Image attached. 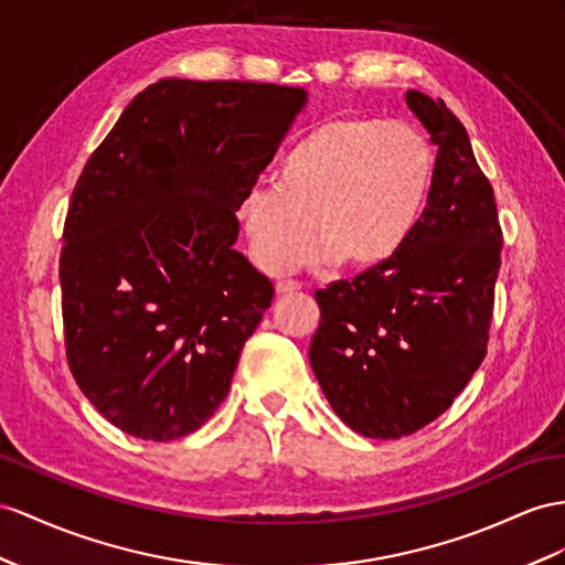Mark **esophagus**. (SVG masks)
<instances>
[{
    "label": "esophagus",
    "instance_id": "1",
    "mask_svg": "<svg viewBox=\"0 0 565 565\" xmlns=\"http://www.w3.org/2000/svg\"><path fill=\"white\" fill-rule=\"evenodd\" d=\"M298 291H300V284H298V281L288 279V281H279V284H277V294H279V296H294V294H298Z\"/></svg>",
    "mask_w": 565,
    "mask_h": 565
}]
</instances>
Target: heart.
<instances>
[{
  "mask_svg": "<svg viewBox=\"0 0 565 565\" xmlns=\"http://www.w3.org/2000/svg\"><path fill=\"white\" fill-rule=\"evenodd\" d=\"M434 173L429 140L406 124L337 117L288 148L274 188H253L241 220L257 265L286 274L308 259L374 271L403 250Z\"/></svg>",
  "mask_w": 565,
  "mask_h": 565,
  "instance_id": "b5f03b06",
  "label": "heart"
}]
</instances>
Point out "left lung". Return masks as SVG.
Here are the masks:
<instances>
[{"mask_svg":"<svg viewBox=\"0 0 565 565\" xmlns=\"http://www.w3.org/2000/svg\"><path fill=\"white\" fill-rule=\"evenodd\" d=\"M406 103L437 145L427 207L392 263L315 294L310 365L329 406L370 439H401L448 411L487 355L501 226L466 126L420 90Z\"/></svg>","mask_w":565,"mask_h":565,"instance_id":"left-lung-1","label":"left lung"}]
</instances>
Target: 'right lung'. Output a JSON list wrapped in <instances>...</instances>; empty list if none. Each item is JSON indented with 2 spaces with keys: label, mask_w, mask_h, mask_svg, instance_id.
<instances>
[{
  "label": "right lung",
  "mask_w": 565,
  "mask_h": 565,
  "mask_svg": "<svg viewBox=\"0 0 565 565\" xmlns=\"http://www.w3.org/2000/svg\"><path fill=\"white\" fill-rule=\"evenodd\" d=\"M306 99L274 83L157 81L83 167L60 257L66 358L131 437L181 439L226 398L274 298L234 250L236 210Z\"/></svg>",
  "instance_id": "add662e5"
}]
</instances>
